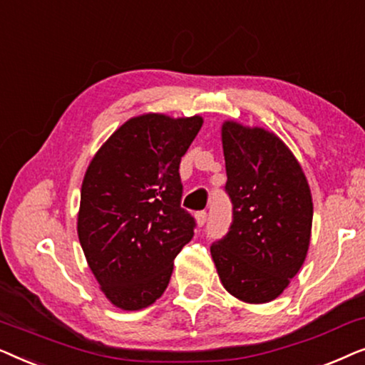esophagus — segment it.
Listing matches in <instances>:
<instances>
[{"label": "esophagus", "instance_id": "34e87169", "mask_svg": "<svg viewBox=\"0 0 365 365\" xmlns=\"http://www.w3.org/2000/svg\"><path fill=\"white\" fill-rule=\"evenodd\" d=\"M206 219H207V214L204 212V211H201V212H197V214H196V222H197V226H199V227L204 226V222H206Z\"/></svg>", "mask_w": 365, "mask_h": 365}]
</instances>
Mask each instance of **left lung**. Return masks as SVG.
Returning <instances> with one entry per match:
<instances>
[{
    "label": "left lung",
    "instance_id": "1",
    "mask_svg": "<svg viewBox=\"0 0 365 365\" xmlns=\"http://www.w3.org/2000/svg\"><path fill=\"white\" fill-rule=\"evenodd\" d=\"M221 139L234 219L227 236L211 246L214 266L231 296L271 302L307 257L311 187L301 163L272 131L226 119Z\"/></svg>",
    "mask_w": 365,
    "mask_h": 365
}]
</instances>
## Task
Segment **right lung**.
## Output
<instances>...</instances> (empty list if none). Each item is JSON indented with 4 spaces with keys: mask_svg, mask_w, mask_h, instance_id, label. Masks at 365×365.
Here are the masks:
<instances>
[{
    "mask_svg": "<svg viewBox=\"0 0 365 365\" xmlns=\"http://www.w3.org/2000/svg\"><path fill=\"white\" fill-rule=\"evenodd\" d=\"M202 116L144 113L121 124L84 173L78 237L114 307L139 311L166 291L174 257L191 241L179 163Z\"/></svg>",
    "mask_w": 365,
    "mask_h": 365,
    "instance_id": "1",
    "label": "right lung"
}]
</instances>
